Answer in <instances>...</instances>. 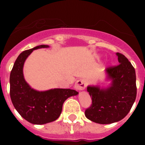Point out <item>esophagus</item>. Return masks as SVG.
<instances>
[{
	"mask_svg": "<svg viewBox=\"0 0 145 145\" xmlns=\"http://www.w3.org/2000/svg\"><path fill=\"white\" fill-rule=\"evenodd\" d=\"M75 89L77 90H83L86 88V82L84 79H80L75 83Z\"/></svg>",
	"mask_w": 145,
	"mask_h": 145,
	"instance_id": "1",
	"label": "esophagus"
}]
</instances>
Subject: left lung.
<instances>
[{
    "instance_id": "8db88e82",
    "label": "left lung",
    "mask_w": 145,
    "mask_h": 145,
    "mask_svg": "<svg viewBox=\"0 0 145 145\" xmlns=\"http://www.w3.org/2000/svg\"><path fill=\"white\" fill-rule=\"evenodd\" d=\"M119 63L106 68L111 84L107 88L87 87L92 99L85 116L91 121L110 124L123 119L135 102L137 88L135 68L124 55L117 52Z\"/></svg>"
}]
</instances>
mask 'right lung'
Returning a JSON list of instances; mask_svg holds the SVG:
<instances>
[{
  "label": "right lung",
  "instance_id": "1",
  "mask_svg": "<svg viewBox=\"0 0 145 145\" xmlns=\"http://www.w3.org/2000/svg\"><path fill=\"white\" fill-rule=\"evenodd\" d=\"M47 47L48 45H40L20 53L10 72V94L12 105L24 119L37 125L58 119L64 101L78 94V92L71 89H52L40 92L31 89L26 83L23 75L25 59L33 50Z\"/></svg>",
  "mask_w": 145,
  "mask_h": 145
}]
</instances>
